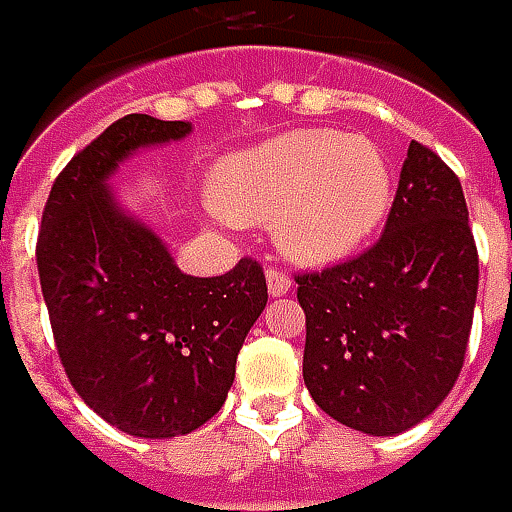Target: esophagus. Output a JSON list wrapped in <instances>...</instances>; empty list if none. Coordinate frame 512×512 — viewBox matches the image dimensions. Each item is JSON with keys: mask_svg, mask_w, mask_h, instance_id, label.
<instances>
[{"mask_svg": "<svg viewBox=\"0 0 512 512\" xmlns=\"http://www.w3.org/2000/svg\"><path fill=\"white\" fill-rule=\"evenodd\" d=\"M267 293L276 299V296H287L290 293V276L287 273H282V270H276V267H270L267 270Z\"/></svg>", "mask_w": 512, "mask_h": 512, "instance_id": "esophagus-1", "label": "esophagus"}]
</instances>
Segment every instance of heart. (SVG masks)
I'll return each mask as SVG.
<instances>
[{
	"mask_svg": "<svg viewBox=\"0 0 512 512\" xmlns=\"http://www.w3.org/2000/svg\"><path fill=\"white\" fill-rule=\"evenodd\" d=\"M207 196L236 225L273 222L287 259L333 265L373 242L393 207V170L379 145L336 130H287L222 156Z\"/></svg>",
	"mask_w": 512,
	"mask_h": 512,
	"instance_id": "obj_1",
	"label": "heart"
}]
</instances>
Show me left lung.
Segmentation results:
<instances>
[{
	"label": "left lung",
	"mask_w": 512,
	"mask_h": 512,
	"mask_svg": "<svg viewBox=\"0 0 512 512\" xmlns=\"http://www.w3.org/2000/svg\"><path fill=\"white\" fill-rule=\"evenodd\" d=\"M296 285L313 402L367 436L424 422L462 373L479 293L459 176L410 142L382 239Z\"/></svg>",
	"instance_id": "8db88e82"
}]
</instances>
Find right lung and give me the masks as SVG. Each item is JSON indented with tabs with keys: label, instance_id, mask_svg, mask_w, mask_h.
<instances>
[{
	"label": "right lung",
	"instance_id": "obj_1",
	"mask_svg": "<svg viewBox=\"0 0 512 512\" xmlns=\"http://www.w3.org/2000/svg\"><path fill=\"white\" fill-rule=\"evenodd\" d=\"M190 122L130 113L76 153L50 187L36 242L42 296L73 390L139 439H173L219 413L236 356L267 305L265 273L187 276L130 216L110 176L136 150L179 142Z\"/></svg>",
	"mask_w": 512,
	"mask_h": 512
}]
</instances>
